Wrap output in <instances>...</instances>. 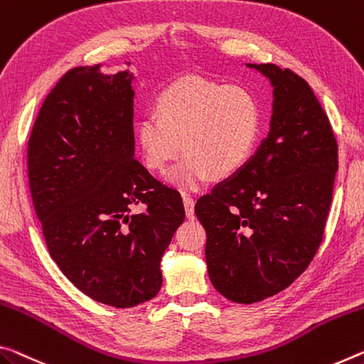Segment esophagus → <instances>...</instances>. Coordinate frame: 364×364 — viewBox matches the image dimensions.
I'll return each instance as SVG.
<instances>
[{"mask_svg":"<svg viewBox=\"0 0 364 364\" xmlns=\"http://www.w3.org/2000/svg\"><path fill=\"white\" fill-rule=\"evenodd\" d=\"M183 204H184V210H186V215L189 218L194 217V204L196 200L191 194H183Z\"/></svg>","mask_w":364,"mask_h":364,"instance_id":"1","label":"esophagus"}]
</instances>
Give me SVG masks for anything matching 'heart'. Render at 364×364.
I'll return each instance as SVG.
<instances>
[{
    "instance_id": "1",
    "label": "heart",
    "mask_w": 364,
    "mask_h": 364,
    "mask_svg": "<svg viewBox=\"0 0 364 364\" xmlns=\"http://www.w3.org/2000/svg\"><path fill=\"white\" fill-rule=\"evenodd\" d=\"M155 112L137 123L142 161L160 173L183 147L186 155L166 175L183 189H199L210 178L225 180L238 173L261 131V107L250 90L198 76L166 85Z\"/></svg>"
}]
</instances>
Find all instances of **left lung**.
I'll list each match as a JSON object with an SVG mask.
<instances>
[{"mask_svg":"<svg viewBox=\"0 0 364 364\" xmlns=\"http://www.w3.org/2000/svg\"><path fill=\"white\" fill-rule=\"evenodd\" d=\"M256 68L274 85L269 136L233 178L196 203L212 285L251 304L290 287L324 236L338 146L313 89L291 69Z\"/></svg>","mask_w":364,"mask_h":364,"instance_id":"left-lung-1","label":"left lung"}]
</instances>
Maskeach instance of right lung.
I'll list each match as a JSON object with an SVG mask.
<instances>
[{"label":"right lung","mask_w":364,"mask_h":364,"mask_svg":"<svg viewBox=\"0 0 364 364\" xmlns=\"http://www.w3.org/2000/svg\"><path fill=\"white\" fill-rule=\"evenodd\" d=\"M99 68L69 69L43 100L27 144L28 188L68 280L95 301L132 308L159 293L184 205L134 159L129 74ZM137 203L142 214L130 212Z\"/></svg>","instance_id":"add662e5"}]
</instances>
